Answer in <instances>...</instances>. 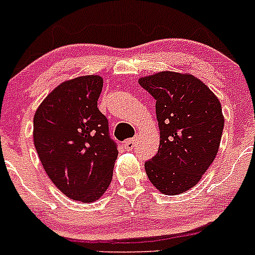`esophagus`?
<instances>
[{"label": "esophagus", "mask_w": 255, "mask_h": 255, "mask_svg": "<svg viewBox=\"0 0 255 255\" xmlns=\"http://www.w3.org/2000/svg\"><path fill=\"white\" fill-rule=\"evenodd\" d=\"M135 143H137V139H135V138H130V139L126 140L123 145H125L126 150L130 151V150H133V148L135 146Z\"/></svg>", "instance_id": "34e87169"}]
</instances>
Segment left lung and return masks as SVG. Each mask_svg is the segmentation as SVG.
Returning a JSON list of instances; mask_svg holds the SVG:
<instances>
[{
	"label": "left lung",
	"mask_w": 255,
	"mask_h": 255,
	"mask_svg": "<svg viewBox=\"0 0 255 255\" xmlns=\"http://www.w3.org/2000/svg\"><path fill=\"white\" fill-rule=\"evenodd\" d=\"M155 100L160 130L158 153L145 161L151 184L165 195L187 191L217 155L225 118L221 102L195 76L161 71L139 79Z\"/></svg>",
	"instance_id": "8db88e82"
}]
</instances>
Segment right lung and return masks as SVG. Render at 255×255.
<instances>
[{"mask_svg":"<svg viewBox=\"0 0 255 255\" xmlns=\"http://www.w3.org/2000/svg\"><path fill=\"white\" fill-rule=\"evenodd\" d=\"M101 76L86 75L59 85L38 107L33 138L53 184L70 199L94 202L110 186L117 144L97 109Z\"/></svg>","mask_w":255,"mask_h":255,"instance_id":"right-lung-1","label":"right lung"}]
</instances>
